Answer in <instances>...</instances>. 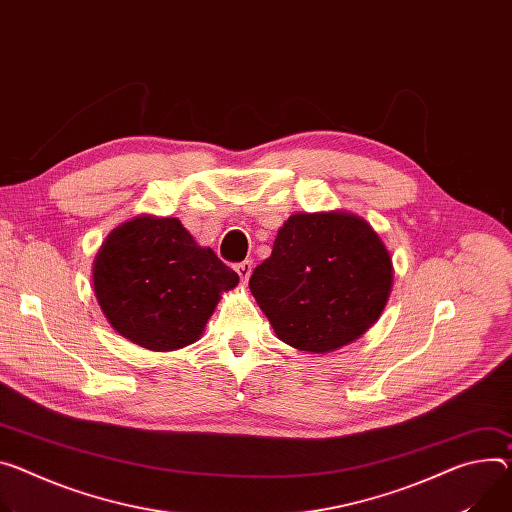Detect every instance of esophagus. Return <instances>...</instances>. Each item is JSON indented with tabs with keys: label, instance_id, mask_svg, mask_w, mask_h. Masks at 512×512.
I'll use <instances>...</instances> for the list:
<instances>
[{
	"label": "esophagus",
	"instance_id": "34e87169",
	"mask_svg": "<svg viewBox=\"0 0 512 512\" xmlns=\"http://www.w3.org/2000/svg\"><path fill=\"white\" fill-rule=\"evenodd\" d=\"M253 267H255V263L251 261V259H245V261H241L239 265H237V273L241 275V280H249L251 277V273H253Z\"/></svg>",
	"mask_w": 512,
	"mask_h": 512
}]
</instances>
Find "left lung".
Masks as SVG:
<instances>
[{
	"label": "left lung",
	"mask_w": 512,
	"mask_h": 512,
	"mask_svg": "<svg viewBox=\"0 0 512 512\" xmlns=\"http://www.w3.org/2000/svg\"><path fill=\"white\" fill-rule=\"evenodd\" d=\"M392 259L363 218L349 212L294 214L277 230L271 257L249 288L284 343L329 353L374 324L392 290Z\"/></svg>",
	"instance_id": "1"
}]
</instances>
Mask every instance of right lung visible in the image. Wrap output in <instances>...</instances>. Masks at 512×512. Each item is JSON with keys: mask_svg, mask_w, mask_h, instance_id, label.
<instances>
[{"mask_svg": "<svg viewBox=\"0 0 512 512\" xmlns=\"http://www.w3.org/2000/svg\"><path fill=\"white\" fill-rule=\"evenodd\" d=\"M237 284L239 275L177 218L145 214L120 224L94 261V290L108 322L151 351L194 343L220 294Z\"/></svg>", "mask_w": 512, "mask_h": 512, "instance_id": "obj_1", "label": "right lung"}]
</instances>
